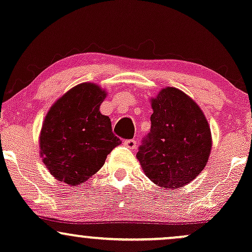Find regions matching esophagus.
<instances>
[{"label":"esophagus","mask_w":252,"mask_h":252,"mask_svg":"<svg viewBox=\"0 0 252 252\" xmlns=\"http://www.w3.org/2000/svg\"><path fill=\"white\" fill-rule=\"evenodd\" d=\"M124 145L127 146L128 149H135L137 146V140L135 139H126L124 141Z\"/></svg>","instance_id":"34e87169"}]
</instances>
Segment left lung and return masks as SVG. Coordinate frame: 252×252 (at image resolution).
Wrapping results in <instances>:
<instances>
[{
  "label": "left lung",
  "instance_id": "left-lung-1",
  "mask_svg": "<svg viewBox=\"0 0 252 252\" xmlns=\"http://www.w3.org/2000/svg\"><path fill=\"white\" fill-rule=\"evenodd\" d=\"M151 104V129L141 141L137 158L146 176L159 187H182L207 164L210 126L200 107L176 88L162 89Z\"/></svg>",
  "mask_w": 252,
  "mask_h": 252
}]
</instances>
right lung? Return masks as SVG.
<instances>
[{
    "label": "right lung",
    "mask_w": 252,
    "mask_h": 252,
    "mask_svg": "<svg viewBox=\"0 0 252 252\" xmlns=\"http://www.w3.org/2000/svg\"><path fill=\"white\" fill-rule=\"evenodd\" d=\"M106 92L94 83L73 87L51 107L42 124V162L58 181L84 183L104 164L121 141L111 119L100 113Z\"/></svg>",
    "instance_id": "right-lung-1"
}]
</instances>
